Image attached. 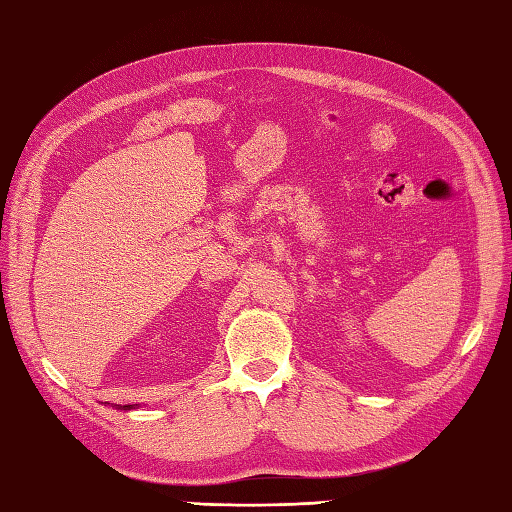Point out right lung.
I'll return each mask as SVG.
<instances>
[{
  "label": "right lung",
  "mask_w": 512,
  "mask_h": 512,
  "mask_svg": "<svg viewBox=\"0 0 512 512\" xmlns=\"http://www.w3.org/2000/svg\"><path fill=\"white\" fill-rule=\"evenodd\" d=\"M123 409H132V404H128V406H123Z\"/></svg>",
  "instance_id": "1"
}]
</instances>
